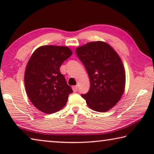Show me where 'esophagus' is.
I'll use <instances>...</instances> for the list:
<instances>
[{
	"label": "esophagus",
	"mask_w": 154,
	"mask_h": 154,
	"mask_svg": "<svg viewBox=\"0 0 154 154\" xmlns=\"http://www.w3.org/2000/svg\"><path fill=\"white\" fill-rule=\"evenodd\" d=\"M72 88H73V92H76L77 90H78V85L73 86V87Z\"/></svg>",
	"instance_id": "esophagus-1"
}]
</instances>
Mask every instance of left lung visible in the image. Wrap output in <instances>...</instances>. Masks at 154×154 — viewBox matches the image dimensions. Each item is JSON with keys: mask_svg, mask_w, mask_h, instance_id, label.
<instances>
[{"mask_svg": "<svg viewBox=\"0 0 154 154\" xmlns=\"http://www.w3.org/2000/svg\"><path fill=\"white\" fill-rule=\"evenodd\" d=\"M89 75L88 92L81 94L88 106L99 112L109 111L119 102L125 85L123 63L113 48L102 41L90 42L75 50Z\"/></svg>", "mask_w": 154, "mask_h": 154, "instance_id": "1", "label": "left lung"}]
</instances>
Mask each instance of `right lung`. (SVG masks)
I'll return each instance as SVG.
<instances>
[{"instance_id": "obj_1", "label": "right lung", "mask_w": 154, "mask_h": 154, "mask_svg": "<svg viewBox=\"0 0 154 154\" xmlns=\"http://www.w3.org/2000/svg\"><path fill=\"white\" fill-rule=\"evenodd\" d=\"M71 54L68 47L43 45L35 50L29 59L24 73L25 88L31 103L42 112L60 111L73 92L60 70Z\"/></svg>"}]
</instances>
